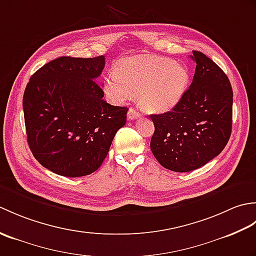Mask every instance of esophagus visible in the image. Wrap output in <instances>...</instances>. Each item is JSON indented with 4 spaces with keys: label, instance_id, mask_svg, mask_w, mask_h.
I'll return each mask as SVG.
<instances>
[{
    "label": "esophagus",
    "instance_id": "34e87169",
    "mask_svg": "<svg viewBox=\"0 0 256 256\" xmlns=\"http://www.w3.org/2000/svg\"><path fill=\"white\" fill-rule=\"evenodd\" d=\"M140 116V113L138 111L135 110V108H130L128 112V120H134V118H138Z\"/></svg>",
    "mask_w": 256,
    "mask_h": 256
}]
</instances>
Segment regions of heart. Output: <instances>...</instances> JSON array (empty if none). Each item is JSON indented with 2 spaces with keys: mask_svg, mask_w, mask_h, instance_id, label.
<instances>
[{
  "mask_svg": "<svg viewBox=\"0 0 256 256\" xmlns=\"http://www.w3.org/2000/svg\"><path fill=\"white\" fill-rule=\"evenodd\" d=\"M189 82L187 68L165 58H130L121 62L103 84L106 96L114 103H124L138 96L146 112L170 110L182 99Z\"/></svg>",
  "mask_w": 256,
  "mask_h": 256,
  "instance_id": "obj_1",
  "label": "heart"
}]
</instances>
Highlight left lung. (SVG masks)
Here are the masks:
<instances>
[{"instance_id": "obj_1", "label": "left lung", "mask_w": 256, "mask_h": 256, "mask_svg": "<svg viewBox=\"0 0 256 256\" xmlns=\"http://www.w3.org/2000/svg\"><path fill=\"white\" fill-rule=\"evenodd\" d=\"M192 82L162 114H150L155 132L150 150L167 170L187 172L218 156L230 138L233 92L229 78L204 54L194 50Z\"/></svg>"}]
</instances>
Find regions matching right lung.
I'll return each mask as SVG.
<instances>
[{
    "label": "right lung",
    "mask_w": 256,
    "mask_h": 256,
    "mask_svg": "<svg viewBox=\"0 0 256 256\" xmlns=\"http://www.w3.org/2000/svg\"><path fill=\"white\" fill-rule=\"evenodd\" d=\"M104 56L59 57L32 76L23 96L27 143L47 170L64 177L96 172L116 132L126 123L125 106H114L96 79Z\"/></svg>",
    "instance_id": "1"
}]
</instances>
